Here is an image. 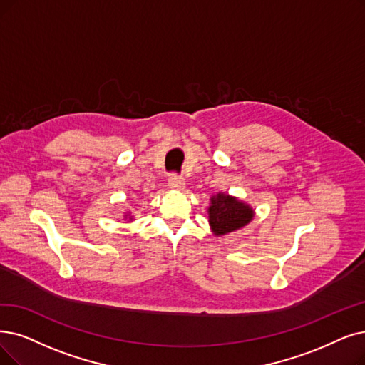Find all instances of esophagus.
Masks as SVG:
<instances>
[{
  "label": "esophagus",
  "instance_id": "esophagus-1",
  "mask_svg": "<svg viewBox=\"0 0 365 365\" xmlns=\"http://www.w3.org/2000/svg\"><path fill=\"white\" fill-rule=\"evenodd\" d=\"M168 182H169V187L175 188V190H182L184 184H185L184 178L178 173H170L169 178H168Z\"/></svg>",
  "mask_w": 365,
  "mask_h": 365
}]
</instances>
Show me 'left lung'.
I'll return each instance as SVG.
<instances>
[{"label":"left lung","mask_w":365,"mask_h":365,"mask_svg":"<svg viewBox=\"0 0 365 365\" xmlns=\"http://www.w3.org/2000/svg\"><path fill=\"white\" fill-rule=\"evenodd\" d=\"M208 214L210 225L215 235H225V233L237 230L253 218V210L249 205L222 193L211 197Z\"/></svg>","instance_id":"8db88e82"}]
</instances>
